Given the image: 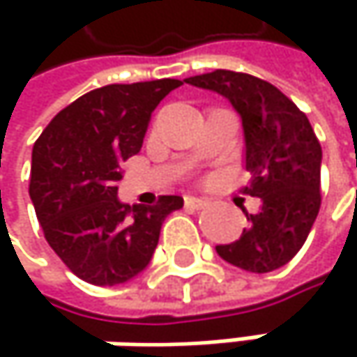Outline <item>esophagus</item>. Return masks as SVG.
Listing matches in <instances>:
<instances>
[{
	"label": "esophagus",
	"instance_id": "esophagus-1",
	"mask_svg": "<svg viewBox=\"0 0 357 357\" xmlns=\"http://www.w3.org/2000/svg\"><path fill=\"white\" fill-rule=\"evenodd\" d=\"M183 202H185V206H190V208H204V206L208 204V200L202 198V196H185Z\"/></svg>",
	"mask_w": 357,
	"mask_h": 357
}]
</instances>
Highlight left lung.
Listing matches in <instances>:
<instances>
[{
	"mask_svg": "<svg viewBox=\"0 0 357 357\" xmlns=\"http://www.w3.org/2000/svg\"><path fill=\"white\" fill-rule=\"evenodd\" d=\"M188 84L225 97L242 119L250 196L262 200L250 227L217 254L250 273H271L304 246L321 208V142L306 117L277 86L256 76L215 70Z\"/></svg>",
	"mask_w": 357,
	"mask_h": 357,
	"instance_id": "1",
	"label": "left lung"
}]
</instances>
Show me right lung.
I'll return each instance as SVG.
<instances>
[{
	"label": "right lung",
	"instance_id": "add662e5",
	"mask_svg": "<svg viewBox=\"0 0 357 357\" xmlns=\"http://www.w3.org/2000/svg\"><path fill=\"white\" fill-rule=\"evenodd\" d=\"M181 86L163 78L95 89L61 109L33 146L31 200L45 240L66 266L93 285L138 277L159 244L165 217L181 196L157 204L117 198L121 165L142 149L157 105Z\"/></svg>",
	"mask_w": 357,
	"mask_h": 357
}]
</instances>
